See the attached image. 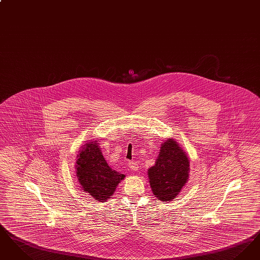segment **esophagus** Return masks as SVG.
Returning <instances> with one entry per match:
<instances>
[{
  "instance_id": "obj_1",
  "label": "esophagus",
  "mask_w": 260,
  "mask_h": 260,
  "mask_svg": "<svg viewBox=\"0 0 260 260\" xmlns=\"http://www.w3.org/2000/svg\"><path fill=\"white\" fill-rule=\"evenodd\" d=\"M128 167H129L131 170L134 171V172H137V171H138V165L136 164V161H129V162H128Z\"/></svg>"
}]
</instances>
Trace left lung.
I'll return each instance as SVG.
<instances>
[{
  "instance_id": "8db88e82",
  "label": "left lung",
  "mask_w": 260,
  "mask_h": 260,
  "mask_svg": "<svg viewBox=\"0 0 260 260\" xmlns=\"http://www.w3.org/2000/svg\"><path fill=\"white\" fill-rule=\"evenodd\" d=\"M189 176V160L178 143L172 138L161 144L155 166L148 170L150 186L155 197L172 201L178 195Z\"/></svg>"
}]
</instances>
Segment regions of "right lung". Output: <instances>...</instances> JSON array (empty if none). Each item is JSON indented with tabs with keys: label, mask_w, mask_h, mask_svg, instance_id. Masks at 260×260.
<instances>
[{
	"label": "right lung",
	"mask_w": 260,
	"mask_h": 260,
	"mask_svg": "<svg viewBox=\"0 0 260 260\" xmlns=\"http://www.w3.org/2000/svg\"><path fill=\"white\" fill-rule=\"evenodd\" d=\"M99 145L98 141H92L83 147L76 161V173L83 190L102 202L110 198L124 175L108 166Z\"/></svg>",
	"instance_id": "obj_1"
}]
</instances>
